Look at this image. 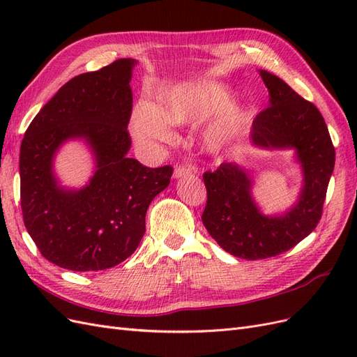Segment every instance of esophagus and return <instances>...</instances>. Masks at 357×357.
<instances>
[{
	"instance_id": "obj_1",
	"label": "esophagus",
	"mask_w": 357,
	"mask_h": 357,
	"mask_svg": "<svg viewBox=\"0 0 357 357\" xmlns=\"http://www.w3.org/2000/svg\"><path fill=\"white\" fill-rule=\"evenodd\" d=\"M190 172L192 171L189 168H186V167H177L174 169V174H172V177H174V178H183V177L190 176Z\"/></svg>"
}]
</instances>
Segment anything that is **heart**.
Masks as SVG:
<instances>
[{"label":"heart","mask_w":357,"mask_h":357,"mask_svg":"<svg viewBox=\"0 0 357 357\" xmlns=\"http://www.w3.org/2000/svg\"><path fill=\"white\" fill-rule=\"evenodd\" d=\"M232 92L218 82L183 84L162 96L158 107L139 102L134 129L143 138L168 142L172 138L169 123H190L219 114L205 131L204 142L211 152H220L245 134L253 122L250 107L232 104Z\"/></svg>","instance_id":"1"}]
</instances>
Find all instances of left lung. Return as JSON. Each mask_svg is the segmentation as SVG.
I'll return each mask as SVG.
<instances>
[{"label": "left lung", "mask_w": 357, "mask_h": 357, "mask_svg": "<svg viewBox=\"0 0 357 357\" xmlns=\"http://www.w3.org/2000/svg\"><path fill=\"white\" fill-rule=\"evenodd\" d=\"M269 104L259 113L250 144L261 150H291L302 181L296 201L284 211L265 214L253 197L255 174L236 162L205 172L207 205L202 223L213 240L235 257L266 259L290 250L321 218L335 165V149L325 119L277 75L259 70Z\"/></svg>", "instance_id": "left-lung-1"}]
</instances>
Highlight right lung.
Returning a JSON list of instances; mask_svg holds the SVG:
<instances>
[{
    "label": "right lung",
    "mask_w": 357,
    "mask_h": 357,
    "mask_svg": "<svg viewBox=\"0 0 357 357\" xmlns=\"http://www.w3.org/2000/svg\"><path fill=\"white\" fill-rule=\"evenodd\" d=\"M137 61L117 59L71 79L43 107L20 144V205L26 231L49 262L70 271H101L131 256L146 232V213L169 185L171 167L128 158ZM79 139L94 171L82 188L54 172L60 147Z\"/></svg>",
    "instance_id": "right-lung-1"
}]
</instances>
